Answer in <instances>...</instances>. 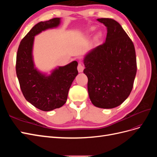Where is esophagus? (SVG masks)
Here are the masks:
<instances>
[{
    "mask_svg": "<svg viewBox=\"0 0 157 157\" xmlns=\"http://www.w3.org/2000/svg\"><path fill=\"white\" fill-rule=\"evenodd\" d=\"M77 69H78V71L79 73L82 72L83 70H84V66L82 65V64L81 63H80V62H79L78 64Z\"/></svg>",
    "mask_w": 157,
    "mask_h": 157,
    "instance_id": "1",
    "label": "esophagus"
}]
</instances>
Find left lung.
<instances>
[{
    "mask_svg": "<svg viewBox=\"0 0 157 157\" xmlns=\"http://www.w3.org/2000/svg\"><path fill=\"white\" fill-rule=\"evenodd\" d=\"M98 21L107 27L105 42L84 57V73L93 105L103 109L120 105L129 96L137 72L134 45L121 25L110 18Z\"/></svg>",
    "mask_w": 157,
    "mask_h": 157,
    "instance_id": "left-lung-1",
    "label": "left lung"
}]
</instances>
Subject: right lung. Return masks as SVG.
Instances as JSON below:
<instances>
[{
	"label": "right lung",
	"mask_w": 157,
	"mask_h": 157,
	"mask_svg": "<svg viewBox=\"0 0 157 157\" xmlns=\"http://www.w3.org/2000/svg\"><path fill=\"white\" fill-rule=\"evenodd\" d=\"M60 18L38 23L21 40L16 56V75L23 96L33 106L44 111L62 107L69 90L78 75L77 61L59 67L49 76L35 68L32 50L34 37L46 29L58 26Z\"/></svg>",
	"instance_id": "1"
}]
</instances>
